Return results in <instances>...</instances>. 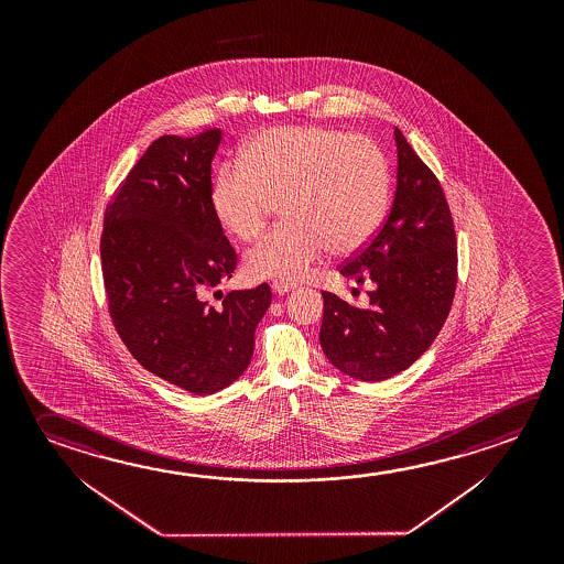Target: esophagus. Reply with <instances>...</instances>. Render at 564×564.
<instances>
[{
	"mask_svg": "<svg viewBox=\"0 0 564 564\" xmlns=\"http://www.w3.org/2000/svg\"><path fill=\"white\" fill-rule=\"evenodd\" d=\"M273 291L278 293V295H285V293H289V291H293V289H296V283H289V281H281V279H278V281H273Z\"/></svg>",
	"mask_w": 564,
	"mask_h": 564,
	"instance_id": "esophagus-1",
	"label": "esophagus"
}]
</instances>
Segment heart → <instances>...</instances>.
<instances>
[{
	"instance_id": "b5f03b06",
	"label": "heart",
	"mask_w": 564,
	"mask_h": 564,
	"mask_svg": "<svg viewBox=\"0 0 564 564\" xmlns=\"http://www.w3.org/2000/svg\"><path fill=\"white\" fill-rule=\"evenodd\" d=\"M391 173L383 149L366 135L324 126H283L251 139L241 163L213 183L224 228L251 241L283 204L286 223L246 256L251 278L305 279L330 250H361L386 218Z\"/></svg>"
}]
</instances>
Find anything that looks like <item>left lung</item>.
<instances>
[{"label":"left lung","mask_w":564,"mask_h":564,"mask_svg":"<svg viewBox=\"0 0 564 564\" xmlns=\"http://www.w3.org/2000/svg\"><path fill=\"white\" fill-rule=\"evenodd\" d=\"M395 143L398 188L388 218L340 265L341 275L376 283L370 305L323 291L321 346L336 370L361 381L393 378L419 360L456 291V231L443 186L398 128Z\"/></svg>","instance_id":"obj_1"}]
</instances>
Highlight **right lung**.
I'll return each instance as SVG.
<instances>
[{"label": "right lung", "instance_id": "1", "mask_svg": "<svg viewBox=\"0 0 564 564\" xmlns=\"http://www.w3.org/2000/svg\"><path fill=\"white\" fill-rule=\"evenodd\" d=\"M220 139H155L111 196L100 238L116 333L145 370L194 395L240 378L271 303L268 283L206 301L238 263L213 206Z\"/></svg>", "mask_w": 564, "mask_h": 564}]
</instances>
